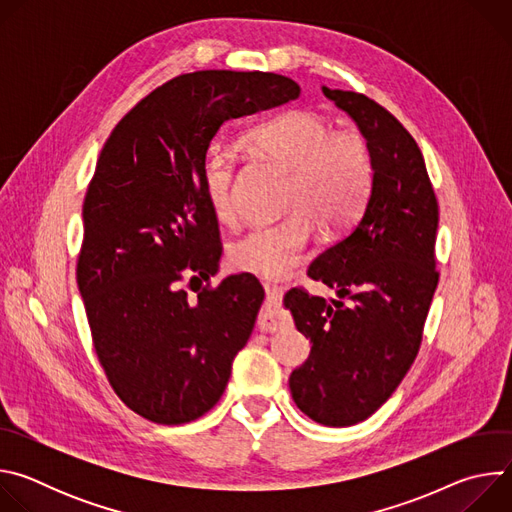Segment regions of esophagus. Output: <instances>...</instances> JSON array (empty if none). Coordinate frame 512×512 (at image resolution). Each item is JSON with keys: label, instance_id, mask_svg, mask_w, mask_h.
<instances>
[{"label": "esophagus", "instance_id": "obj_1", "mask_svg": "<svg viewBox=\"0 0 512 512\" xmlns=\"http://www.w3.org/2000/svg\"><path fill=\"white\" fill-rule=\"evenodd\" d=\"M263 289H265V306L259 314V326L261 330L265 332H275L277 328H283L287 326V318L279 312V306H281V296H283V287L277 285V283H271V281H265L263 283Z\"/></svg>", "mask_w": 512, "mask_h": 512}]
</instances>
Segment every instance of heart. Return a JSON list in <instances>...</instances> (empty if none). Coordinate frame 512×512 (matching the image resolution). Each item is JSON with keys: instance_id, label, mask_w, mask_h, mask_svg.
Masks as SVG:
<instances>
[{"instance_id": "1", "label": "heart", "mask_w": 512, "mask_h": 512, "mask_svg": "<svg viewBox=\"0 0 512 512\" xmlns=\"http://www.w3.org/2000/svg\"><path fill=\"white\" fill-rule=\"evenodd\" d=\"M253 150L289 170L283 210L275 225L251 227L229 247V263L247 273L277 277L294 269L312 245L318 225L336 233L354 223L373 186L369 143L354 131H334L314 111H287L249 135ZM239 158L221 139L202 158V192L218 221L237 212Z\"/></svg>"}]
</instances>
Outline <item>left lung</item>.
<instances>
[{"label": "left lung", "instance_id": "obj_1", "mask_svg": "<svg viewBox=\"0 0 512 512\" xmlns=\"http://www.w3.org/2000/svg\"><path fill=\"white\" fill-rule=\"evenodd\" d=\"M322 91L367 139L373 188L352 231L308 269L312 279L348 302L328 304L300 287L283 298L298 330L312 342L308 360L289 377V391L310 419L346 427L371 417L393 395L419 352L440 279V210L411 133L369 97Z\"/></svg>", "mask_w": 512, "mask_h": 512}]
</instances>
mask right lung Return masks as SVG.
Listing matches in <instances>:
<instances>
[{"label": "right lung", "instance_id": "1", "mask_svg": "<svg viewBox=\"0 0 512 512\" xmlns=\"http://www.w3.org/2000/svg\"><path fill=\"white\" fill-rule=\"evenodd\" d=\"M298 97L300 85L273 72H188L143 97L103 145L77 283L107 381L145 419L180 425L218 403L265 296L251 273L194 298L182 287L210 279L223 253L202 192L210 139Z\"/></svg>", "mask_w": 512, "mask_h": 512}]
</instances>
